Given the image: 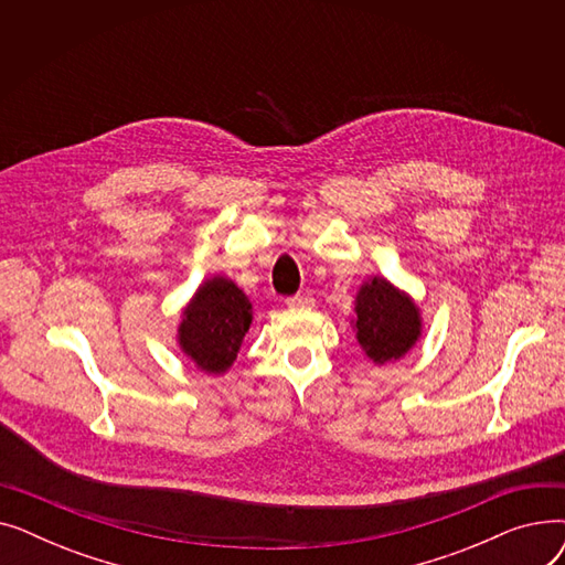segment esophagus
<instances>
[{
    "instance_id": "esophagus-1",
    "label": "esophagus",
    "mask_w": 565,
    "mask_h": 565,
    "mask_svg": "<svg viewBox=\"0 0 565 565\" xmlns=\"http://www.w3.org/2000/svg\"><path fill=\"white\" fill-rule=\"evenodd\" d=\"M313 295L311 292H298V295H290V298H286V305L290 309H305V307H313Z\"/></svg>"
}]
</instances>
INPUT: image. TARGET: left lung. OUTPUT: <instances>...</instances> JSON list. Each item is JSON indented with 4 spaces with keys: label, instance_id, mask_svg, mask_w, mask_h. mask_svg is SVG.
<instances>
[{
    "label": "left lung",
    "instance_id": "8db88e82",
    "mask_svg": "<svg viewBox=\"0 0 565 565\" xmlns=\"http://www.w3.org/2000/svg\"><path fill=\"white\" fill-rule=\"evenodd\" d=\"M358 339L377 364L392 362L414 345L422 334L419 309L387 279H371L358 295Z\"/></svg>",
    "mask_w": 565,
    "mask_h": 565
}]
</instances>
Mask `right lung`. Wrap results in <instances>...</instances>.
Listing matches in <instances>:
<instances>
[{"label":"right lung","instance_id":"add662e5","mask_svg":"<svg viewBox=\"0 0 565 565\" xmlns=\"http://www.w3.org/2000/svg\"><path fill=\"white\" fill-rule=\"evenodd\" d=\"M252 305L233 281L217 277L205 281L181 322V345L207 373H224L252 322Z\"/></svg>","mask_w":565,"mask_h":565}]
</instances>
